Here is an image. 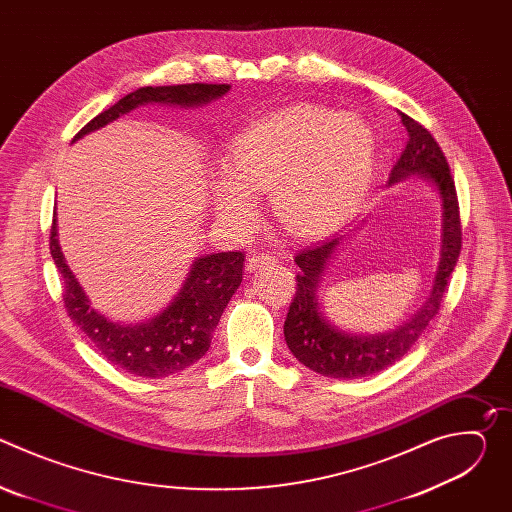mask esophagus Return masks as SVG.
I'll list each match as a JSON object with an SVG mask.
<instances>
[{
    "instance_id": "obj_1",
    "label": "esophagus",
    "mask_w": 512,
    "mask_h": 512,
    "mask_svg": "<svg viewBox=\"0 0 512 512\" xmlns=\"http://www.w3.org/2000/svg\"><path fill=\"white\" fill-rule=\"evenodd\" d=\"M269 265H275V257L269 253H253L247 257V271H255Z\"/></svg>"
}]
</instances>
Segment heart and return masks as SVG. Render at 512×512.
<instances>
[{"label":"heart","instance_id":"b5f03b06","mask_svg":"<svg viewBox=\"0 0 512 512\" xmlns=\"http://www.w3.org/2000/svg\"><path fill=\"white\" fill-rule=\"evenodd\" d=\"M375 141L354 115L298 105L253 121L229 139L225 170L212 180L218 216L243 227L255 216L251 192L271 190L281 221L304 235L338 227L371 184Z\"/></svg>","mask_w":512,"mask_h":512}]
</instances>
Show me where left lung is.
Returning a JSON list of instances; mask_svg holds the SVG:
<instances>
[{
    "label": "left lung",
    "instance_id": "8db88e82",
    "mask_svg": "<svg viewBox=\"0 0 512 512\" xmlns=\"http://www.w3.org/2000/svg\"><path fill=\"white\" fill-rule=\"evenodd\" d=\"M407 129V143L395 162L389 182H397L411 174H421L427 178L442 198V259L440 271L435 275L431 296L425 306L411 318L405 326L395 332L381 336H352L334 328L320 314L316 287L320 277L332 259L334 251L346 239L338 235L334 239L318 241L296 253V265L300 273L296 275L298 287L296 296L289 304L287 318L283 324L285 342L304 367L332 379H360L379 373L401 356L419 340L429 322L440 312L442 300L450 275L458 263L462 249V225L460 206L454 186V178L448 160L440 148V143L415 119L399 113Z\"/></svg>",
    "mask_w": 512,
    "mask_h": 512
}]
</instances>
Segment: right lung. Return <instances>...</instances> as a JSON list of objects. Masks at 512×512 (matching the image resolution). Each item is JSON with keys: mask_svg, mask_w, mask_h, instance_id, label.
Instances as JSON below:
<instances>
[{"mask_svg": "<svg viewBox=\"0 0 512 512\" xmlns=\"http://www.w3.org/2000/svg\"><path fill=\"white\" fill-rule=\"evenodd\" d=\"M229 89V85L208 83L141 87L91 119L72 141L111 123L119 115L129 113L143 103L192 107L223 97ZM50 255L62 277V302L70 320L85 332L105 360L125 373L148 379L180 373L206 354L218 320H221L229 300L243 281L245 261L241 251L214 253L196 259L180 294L160 316L150 322L125 326L107 320L89 306L83 287L60 253L56 216L52 218L50 229Z\"/></svg>", "mask_w": 512, "mask_h": 512, "instance_id": "add662e5", "label": "right lung"}]
</instances>
